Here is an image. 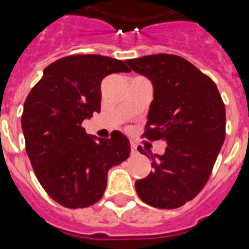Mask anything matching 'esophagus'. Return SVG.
<instances>
[{
    "instance_id": "1",
    "label": "esophagus",
    "mask_w": 249,
    "mask_h": 249,
    "mask_svg": "<svg viewBox=\"0 0 249 249\" xmlns=\"http://www.w3.org/2000/svg\"><path fill=\"white\" fill-rule=\"evenodd\" d=\"M130 151H131V155H137V153H138V149H137V144H134V143H131V144H130Z\"/></svg>"
}]
</instances>
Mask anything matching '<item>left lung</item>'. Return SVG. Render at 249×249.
<instances>
[{"instance_id":"1","label":"left lung","mask_w":249,"mask_h":249,"mask_svg":"<svg viewBox=\"0 0 249 249\" xmlns=\"http://www.w3.org/2000/svg\"><path fill=\"white\" fill-rule=\"evenodd\" d=\"M126 64L153 86L144 137L166 142L162 155L149 152L153 170L135 191L152 207L178 209L209 180L225 139V106L215 83L185 58L160 53Z\"/></svg>"}]
</instances>
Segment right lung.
Instances as JSON below:
<instances>
[{
    "instance_id": "1",
    "label": "right lung",
    "mask_w": 249,
    "mask_h": 249,
    "mask_svg": "<svg viewBox=\"0 0 249 249\" xmlns=\"http://www.w3.org/2000/svg\"><path fill=\"white\" fill-rule=\"evenodd\" d=\"M124 61L101 54H74L44 69L24 104L21 128L38 181L48 196L69 209L100 201L107 171L130 155L120 131L111 138L86 133L83 120L101 111V82L129 72Z\"/></svg>"
}]
</instances>
